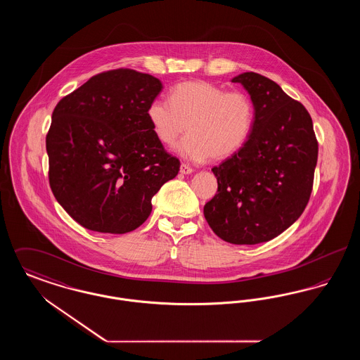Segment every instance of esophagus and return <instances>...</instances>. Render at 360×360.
I'll return each instance as SVG.
<instances>
[{"mask_svg":"<svg viewBox=\"0 0 360 360\" xmlns=\"http://www.w3.org/2000/svg\"><path fill=\"white\" fill-rule=\"evenodd\" d=\"M179 172L181 174H191V172H194L188 165H185V163H182L181 165V169H179Z\"/></svg>","mask_w":360,"mask_h":360,"instance_id":"esophagus-1","label":"esophagus"}]
</instances>
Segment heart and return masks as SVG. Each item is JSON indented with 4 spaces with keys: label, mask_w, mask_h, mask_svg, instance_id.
<instances>
[{
    "label": "heart",
    "mask_w": 360,
    "mask_h": 360,
    "mask_svg": "<svg viewBox=\"0 0 360 360\" xmlns=\"http://www.w3.org/2000/svg\"><path fill=\"white\" fill-rule=\"evenodd\" d=\"M147 117L156 139L174 147L188 125V136L179 154L193 162L207 158L223 160L239 153L252 134L255 106L239 90L204 81L182 82L172 87L170 103L154 100Z\"/></svg>",
    "instance_id": "heart-1"
}]
</instances>
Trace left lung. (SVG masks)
<instances>
[{
	"label": "left lung",
	"mask_w": 360,
	"mask_h": 360,
	"mask_svg": "<svg viewBox=\"0 0 360 360\" xmlns=\"http://www.w3.org/2000/svg\"><path fill=\"white\" fill-rule=\"evenodd\" d=\"M255 106L252 134L239 153L212 169L217 193L204 206L212 231L232 244L274 239L308 205L319 143L307 108L257 72L232 79Z\"/></svg>",
	"instance_id": "obj_1"
}]
</instances>
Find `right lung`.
<instances>
[{"label": "right lung", "mask_w": 360, "mask_h": 360, "mask_svg": "<svg viewBox=\"0 0 360 360\" xmlns=\"http://www.w3.org/2000/svg\"><path fill=\"white\" fill-rule=\"evenodd\" d=\"M162 87L150 74L109 70L56 103L46 137L50 186L86 229L135 231L158 190L179 172L147 117Z\"/></svg>", "instance_id": "right-lung-1"}]
</instances>
